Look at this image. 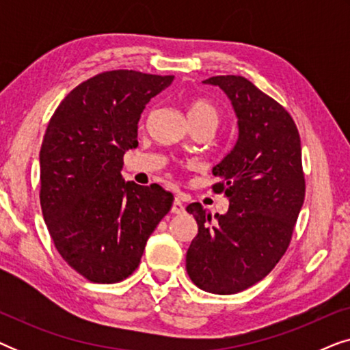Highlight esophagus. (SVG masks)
<instances>
[{"label":"esophagus","mask_w":350,"mask_h":350,"mask_svg":"<svg viewBox=\"0 0 350 350\" xmlns=\"http://www.w3.org/2000/svg\"><path fill=\"white\" fill-rule=\"evenodd\" d=\"M186 210H185V205H183V202H181V200L176 198L175 200H174V204H172V213H175V215H181V213H185Z\"/></svg>","instance_id":"34e87169"}]
</instances>
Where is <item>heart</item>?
Wrapping results in <instances>:
<instances>
[{
    "label": "heart",
    "instance_id": "1",
    "mask_svg": "<svg viewBox=\"0 0 350 350\" xmlns=\"http://www.w3.org/2000/svg\"><path fill=\"white\" fill-rule=\"evenodd\" d=\"M188 118L189 121H213L218 122V109L212 102L205 98L191 100L188 105Z\"/></svg>",
    "mask_w": 350,
    "mask_h": 350
}]
</instances>
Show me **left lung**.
<instances>
[{
    "label": "left lung",
    "instance_id": "left-lung-1",
    "mask_svg": "<svg viewBox=\"0 0 350 350\" xmlns=\"http://www.w3.org/2000/svg\"><path fill=\"white\" fill-rule=\"evenodd\" d=\"M237 114L239 138L213 167V193L229 199L224 215L199 202L186 210L198 236L186 253V271L200 290L232 295L265 279L290 245L306 181L299 132L290 113L243 76H212Z\"/></svg>",
    "mask_w": 350,
    "mask_h": 350
}]
</instances>
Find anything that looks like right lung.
Listing matches in <instances>:
<instances>
[{
  "mask_svg": "<svg viewBox=\"0 0 350 350\" xmlns=\"http://www.w3.org/2000/svg\"><path fill=\"white\" fill-rule=\"evenodd\" d=\"M175 76L113 70L71 90L52 114L40 151V202L60 256L95 284H116L140 265L174 196L124 181V152L138 121Z\"/></svg>",
  "mask_w": 350,
  "mask_h": 350,
  "instance_id": "add662e5",
  "label": "right lung"
}]
</instances>
